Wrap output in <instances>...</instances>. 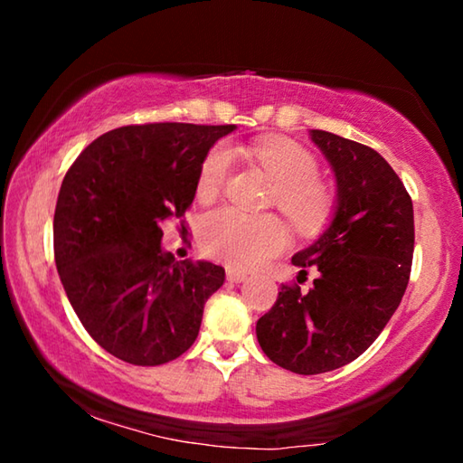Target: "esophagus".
<instances>
[{
  "label": "esophagus",
  "instance_id": "obj_1",
  "mask_svg": "<svg viewBox=\"0 0 463 463\" xmlns=\"http://www.w3.org/2000/svg\"><path fill=\"white\" fill-rule=\"evenodd\" d=\"M247 278V271L245 269H237V268H226V279L232 281V284H239Z\"/></svg>",
  "mask_w": 463,
  "mask_h": 463
}]
</instances>
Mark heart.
<instances>
[{
    "instance_id": "1",
    "label": "heart",
    "mask_w": 463,
    "mask_h": 463,
    "mask_svg": "<svg viewBox=\"0 0 463 463\" xmlns=\"http://www.w3.org/2000/svg\"><path fill=\"white\" fill-rule=\"evenodd\" d=\"M255 161L276 182V203L300 232H317L333 213V194L318 182V165L307 148L289 140H263L250 146ZM232 151L218 143L203 156L198 194L214 198L229 177ZM288 234L278 218L249 216L216 208L202 218L200 247L213 260L232 268H255L286 247Z\"/></svg>"
}]
</instances>
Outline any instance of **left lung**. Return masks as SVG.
Segmentation results:
<instances>
[{
    "instance_id": "obj_1",
    "label": "left lung",
    "mask_w": 463,
    "mask_h": 463,
    "mask_svg": "<svg viewBox=\"0 0 463 463\" xmlns=\"http://www.w3.org/2000/svg\"><path fill=\"white\" fill-rule=\"evenodd\" d=\"M310 138L335 171L336 210L292 263L300 275L312 267L319 276L304 293L281 286L257 320L263 354L302 375L347 365L378 339L409 286L414 250L412 200L388 161L333 132L310 130Z\"/></svg>"
}]
</instances>
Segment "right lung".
Listing matches in <instances>:
<instances>
[{"label": "right lung", "mask_w": 463, "mask_h": 463, "mask_svg": "<svg viewBox=\"0 0 463 463\" xmlns=\"http://www.w3.org/2000/svg\"><path fill=\"white\" fill-rule=\"evenodd\" d=\"M234 124H132L69 167L54 208V261L85 331L132 365L174 362L198 336L224 268L175 261L161 222L192 206L203 156ZM182 229L185 226L182 224Z\"/></svg>", "instance_id": "add662e5"}]
</instances>
